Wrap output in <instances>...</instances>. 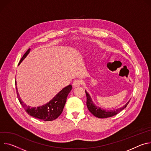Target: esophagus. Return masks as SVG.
<instances>
[{
    "label": "esophagus",
    "instance_id": "1",
    "mask_svg": "<svg viewBox=\"0 0 151 151\" xmlns=\"http://www.w3.org/2000/svg\"><path fill=\"white\" fill-rule=\"evenodd\" d=\"M82 84V81L80 80H76L74 81L73 83V86L74 88H76V87H78L80 86Z\"/></svg>",
    "mask_w": 151,
    "mask_h": 151
}]
</instances>
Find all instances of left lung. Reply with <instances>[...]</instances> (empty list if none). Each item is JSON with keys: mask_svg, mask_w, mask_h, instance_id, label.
Masks as SVG:
<instances>
[{"mask_svg": "<svg viewBox=\"0 0 151 151\" xmlns=\"http://www.w3.org/2000/svg\"><path fill=\"white\" fill-rule=\"evenodd\" d=\"M86 92V105L88 107V109L89 111L95 117H97V118H110V117L113 116L118 113H119L120 111H121L122 110H124L128 104L129 101L123 107L119 108V109H117L116 110H110L108 111L103 109L99 108V107L96 106L92 102V99L89 95V93L85 91Z\"/></svg>", "mask_w": 151, "mask_h": 151, "instance_id": "8db88e82", "label": "left lung"}]
</instances>
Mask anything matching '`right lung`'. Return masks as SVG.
<instances>
[{
	"instance_id": "right-lung-1",
	"label": "right lung",
	"mask_w": 151,
	"mask_h": 151,
	"mask_svg": "<svg viewBox=\"0 0 151 151\" xmlns=\"http://www.w3.org/2000/svg\"><path fill=\"white\" fill-rule=\"evenodd\" d=\"M30 50V48L27 50V51L21 59L19 65H20V63L29 53ZM16 85L17 84L15 81V85ZM71 89L72 86L71 85L66 86L46 104L37 107H30V106H27L24 103L20 97L17 86L16 92L17 95V98L21 105L29 115L44 121H51L58 118L62 113L66 101L67 96H68L69 93L71 92Z\"/></svg>"
}]
</instances>
